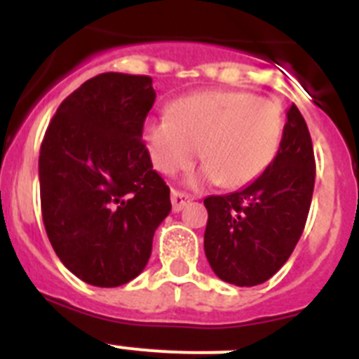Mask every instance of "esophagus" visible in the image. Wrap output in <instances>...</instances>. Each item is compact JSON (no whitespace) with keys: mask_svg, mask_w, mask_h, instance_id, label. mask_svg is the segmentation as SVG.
<instances>
[{"mask_svg":"<svg viewBox=\"0 0 359 359\" xmlns=\"http://www.w3.org/2000/svg\"><path fill=\"white\" fill-rule=\"evenodd\" d=\"M170 201H172V210L180 212L187 207V203H190V196L185 192H180V190H172Z\"/></svg>","mask_w":359,"mask_h":359,"instance_id":"obj_1","label":"esophagus"}]
</instances>
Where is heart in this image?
Wrapping results in <instances>:
<instances>
[{
  "label": "heart",
  "mask_w": 359,
  "mask_h": 359,
  "mask_svg": "<svg viewBox=\"0 0 359 359\" xmlns=\"http://www.w3.org/2000/svg\"><path fill=\"white\" fill-rule=\"evenodd\" d=\"M172 116L149 118L144 142L152 165L172 174L201 149L207 163L198 177L236 189L252 183L275 160L284 135L277 100L250 91H203L180 98Z\"/></svg>",
  "instance_id": "heart-1"
}]
</instances>
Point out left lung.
<instances>
[{
  "label": "left lung",
  "mask_w": 359,
  "mask_h": 359,
  "mask_svg": "<svg viewBox=\"0 0 359 359\" xmlns=\"http://www.w3.org/2000/svg\"><path fill=\"white\" fill-rule=\"evenodd\" d=\"M315 174L309 129L291 104L280 149L268 169L243 190L205 199V253L221 280L257 286L284 266L306 226Z\"/></svg>",
  "instance_id": "8db88e82"
}]
</instances>
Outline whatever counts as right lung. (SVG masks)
<instances>
[{
	"instance_id": "right-lung-1",
	"label": "right lung",
	"mask_w": 359,
	"mask_h": 359,
	"mask_svg": "<svg viewBox=\"0 0 359 359\" xmlns=\"http://www.w3.org/2000/svg\"><path fill=\"white\" fill-rule=\"evenodd\" d=\"M156 98L147 75L100 73L57 107L39 152L41 212L57 257L98 287L144 271L170 190L142 140Z\"/></svg>"
}]
</instances>
